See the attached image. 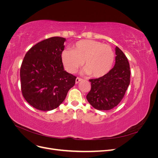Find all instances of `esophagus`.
I'll return each mask as SVG.
<instances>
[{
	"mask_svg": "<svg viewBox=\"0 0 158 158\" xmlns=\"http://www.w3.org/2000/svg\"><path fill=\"white\" fill-rule=\"evenodd\" d=\"M82 78H78V77H77L76 78V84H78V83H79L81 80H82Z\"/></svg>",
	"mask_w": 158,
	"mask_h": 158,
	"instance_id": "obj_1",
	"label": "esophagus"
}]
</instances>
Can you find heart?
Returning a JSON list of instances; mask_svg holds the SVG:
<instances>
[{
	"label": "heart",
	"mask_w": 158,
	"mask_h": 158,
	"mask_svg": "<svg viewBox=\"0 0 158 158\" xmlns=\"http://www.w3.org/2000/svg\"><path fill=\"white\" fill-rule=\"evenodd\" d=\"M61 59L69 73H76L82 64V73L94 78H102L111 71L114 53L111 47L95 40H80L72 47V50L63 51Z\"/></svg>",
	"instance_id": "b5f03b06"
}]
</instances>
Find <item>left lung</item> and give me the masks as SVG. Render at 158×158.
<instances>
[{
    "instance_id": "1",
    "label": "left lung",
    "mask_w": 158,
    "mask_h": 158,
    "mask_svg": "<svg viewBox=\"0 0 158 158\" xmlns=\"http://www.w3.org/2000/svg\"><path fill=\"white\" fill-rule=\"evenodd\" d=\"M115 54V64L107 75L89 80L92 88L86 98L98 110L107 111L116 107L130 84V65L127 56L118 47Z\"/></svg>"
}]
</instances>
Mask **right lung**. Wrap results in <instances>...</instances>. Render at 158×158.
I'll list each match as a JSON object with an SVG mask.
<instances>
[{
    "label": "right lung",
    "instance_id": "1",
    "mask_svg": "<svg viewBox=\"0 0 158 158\" xmlns=\"http://www.w3.org/2000/svg\"><path fill=\"white\" fill-rule=\"evenodd\" d=\"M66 39L52 37L27 52L20 69L23 98L34 108L51 111L58 107L75 84L76 77L64 70L61 59Z\"/></svg>",
    "mask_w": 158,
    "mask_h": 158
}]
</instances>
